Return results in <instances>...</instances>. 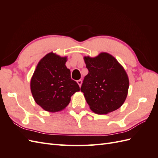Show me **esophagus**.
I'll use <instances>...</instances> for the list:
<instances>
[{"instance_id": "obj_1", "label": "esophagus", "mask_w": 158, "mask_h": 158, "mask_svg": "<svg viewBox=\"0 0 158 158\" xmlns=\"http://www.w3.org/2000/svg\"><path fill=\"white\" fill-rule=\"evenodd\" d=\"M77 83H78V84L79 85V86L80 87L81 86V85H82V81L81 80H77Z\"/></svg>"}]
</instances>
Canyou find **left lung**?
<instances>
[{"mask_svg": "<svg viewBox=\"0 0 158 158\" xmlns=\"http://www.w3.org/2000/svg\"><path fill=\"white\" fill-rule=\"evenodd\" d=\"M88 70L81 86L93 112L107 114L121 107L128 94L129 80L126 71L114 56L101 52L91 58L84 56Z\"/></svg>", "mask_w": 158, "mask_h": 158, "instance_id": "8db88e82", "label": "left lung"}]
</instances>
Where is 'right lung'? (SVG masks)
Returning <instances> with one entry per match:
<instances>
[{"label": "right lung", "instance_id": "obj_1", "mask_svg": "<svg viewBox=\"0 0 158 158\" xmlns=\"http://www.w3.org/2000/svg\"><path fill=\"white\" fill-rule=\"evenodd\" d=\"M66 60V56L49 52L40 60L31 79L33 99L47 111H62L69 104L72 95L80 91L78 84L71 79Z\"/></svg>", "mask_w": 158, "mask_h": 158}]
</instances>
